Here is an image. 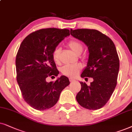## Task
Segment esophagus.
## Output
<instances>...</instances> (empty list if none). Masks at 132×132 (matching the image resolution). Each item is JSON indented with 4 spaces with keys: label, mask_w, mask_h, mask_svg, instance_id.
<instances>
[{
    "label": "esophagus",
    "mask_w": 132,
    "mask_h": 132,
    "mask_svg": "<svg viewBox=\"0 0 132 132\" xmlns=\"http://www.w3.org/2000/svg\"><path fill=\"white\" fill-rule=\"evenodd\" d=\"M75 79H73V78H69V81L70 82H73V81H75Z\"/></svg>",
    "instance_id": "34e87169"
}]
</instances>
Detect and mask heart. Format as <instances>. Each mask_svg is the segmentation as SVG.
I'll use <instances>...</instances> for the list:
<instances>
[{"instance_id":"b5f03b06","label":"heart","mask_w":132,"mask_h":132,"mask_svg":"<svg viewBox=\"0 0 132 132\" xmlns=\"http://www.w3.org/2000/svg\"><path fill=\"white\" fill-rule=\"evenodd\" d=\"M68 46L77 54H80L83 50L82 45L77 40H71L68 42ZM61 52V50L60 47H56L52 52V59L56 63L60 62ZM82 59H84V57H82ZM82 64L80 63H77L75 64H66L61 68L60 71L65 76L75 77L78 74L80 71L82 69Z\"/></svg>"}]
</instances>
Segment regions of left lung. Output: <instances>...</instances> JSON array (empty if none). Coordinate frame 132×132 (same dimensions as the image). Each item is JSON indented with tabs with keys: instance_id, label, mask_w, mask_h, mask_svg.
Segmentation results:
<instances>
[{
	"instance_id": "obj_1",
	"label": "left lung",
	"mask_w": 132,
	"mask_h": 132,
	"mask_svg": "<svg viewBox=\"0 0 132 132\" xmlns=\"http://www.w3.org/2000/svg\"><path fill=\"white\" fill-rule=\"evenodd\" d=\"M71 34L88 47V62L81 77L94 79L90 86L80 82L77 101L87 109H100L109 100L117 84L119 60L115 46L109 37L96 29H71Z\"/></svg>"
}]
</instances>
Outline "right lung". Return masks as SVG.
<instances>
[{"mask_svg":"<svg viewBox=\"0 0 132 132\" xmlns=\"http://www.w3.org/2000/svg\"><path fill=\"white\" fill-rule=\"evenodd\" d=\"M69 32L67 29H42L31 33L21 43L15 59L17 81L24 100L35 109L53 107L70 84L64 75L54 82L46 81L59 73L52 54Z\"/></svg>","mask_w":132,"mask_h":132,"instance_id":"obj_1","label":"right lung"}]
</instances>
